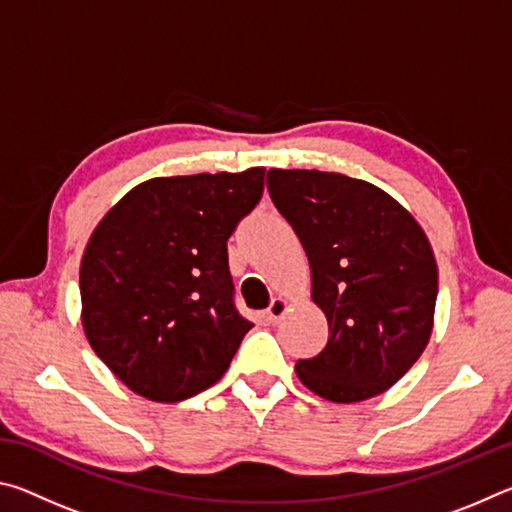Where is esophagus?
Returning a JSON list of instances; mask_svg holds the SVG:
<instances>
[{
	"label": "esophagus",
	"instance_id": "1",
	"mask_svg": "<svg viewBox=\"0 0 512 512\" xmlns=\"http://www.w3.org/2000/svg\"><path fill=\"white\" fill-rule=\"evenodd\" d=\"M287 311H289V300L287 298H275L271 302V307H268L266 314H268V320H271V323H277V320L284 318Z\"/></svg>",
	"mask_w": 512,
	"mask_h": 512
}]
</instances>
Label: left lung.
I'll use <instances>...</instances> for the list:
<instances>
[{"label":"left lung","mask_w":512,"mask_h":512,"mask_svg":"<svg viewBox=\"0 0 512 512\" xmlns=\"http://www.w3.org/2000/svg\"><path fill=\"white\" fill-rule=\"evenodd\" d=\"M268 194L291 223L329 325L325 350L296 375L336 404L388 391L427 348L438 296L431 241L415 216L366 180L316 169H268Z\"/></svg>","instance_id":"left-lung-1"}]
</instances>
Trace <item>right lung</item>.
<instances>
[{"mask_svg":"<svg viewBox=\"0 0 512 512\" xmlns=\"http://www.w3.org/2000/svg\"><path fill=\"white\" fill-rule=\"evenodd\" d=\"M264 167L151 178L97 223L81 259L85 339L121 384L180 402L223 377L253 323L232 305L228 237Z\"/></svg>","mask_w":512,"mask_h":512,"instance_id":"obj_1","label":"right lung"}]
</instances>
